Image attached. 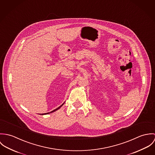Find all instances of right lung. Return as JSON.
<instances>
[{
	"instance_id": "obj_1",
	"label": "right lung",
	"mask_w": 155,
	"mask_h": 155,
	"mask_svg": "<svg viewBox=\"0 0 155 155\" xmlns=\"http://www.w3.org/2000/svg\"><path fill=\"white\" fill-rule=\"evenodd\" d=\"M64 104V103H63V104H61V106H59V107H58V108H56V109H54V110H52V111H51V112H48V113H46V114H41V115H46V114H50V113H52V112H54V111H56V110H58V109H59V108H60V107H61V106H62V105H63V104Z\"/></svg>"
}]
</instances>
